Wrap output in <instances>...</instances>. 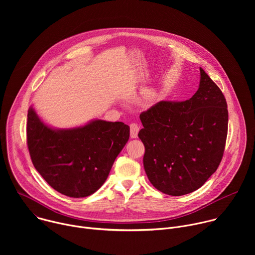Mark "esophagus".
Instances as JSON below:
<instances>
[{"mask_svg":"<svg viewBox=\"0 0 255 255\" xmlns=\"http://www.w3.org/2000/svg\"><path fill=\"white\" fill-rule=\"evenodd\" d=\"M140 130V127L136 123L130 124V136L131 138H136L138 136V132Z\"/></svg>","mask_w":255,"mask_h":255,"instance_id":"34e87169","label":"esophagus"}]
</instances>
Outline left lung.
I'll use <instances>...</instances> for the list:
<instances>
[{"label":"left lung","instance_id":"1","mask_svg":"<svg viewBox=\"0 0 255 255\" xmlns=\"http://www.w3.org/2000/svg\"><path fill=\"white\" fill-rule=\"evenodd\" d=\"M200 74L199 89L190 100L161 101L140 114L145 172L155 189L169 196L201 188L224 153L226 99L201 67Z\"/></svg>","mask_w":255,"mask_h":255}]
</instances>
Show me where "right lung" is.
I'll list each match as a JSON object with an SVG mask.
<instances>
[{
    "label": "right lung",
    "instance_id": "right-lung-1",
    "mask_svg": "<svg viewBox=\"0 0 255 255\" xmlns=\"http://www.w3.org/2000/svg\"><path fill=\"white\" fill-rule=\"evenodd\" d=\"M130 128L122 122L92 120L76 128L46 125L30 107L27 144L36 168L58 193L84 198L98 191L127 143Z\"/></svg>",
    "mask_w": 255,
    "mask_h": 255
}]
</instances>
